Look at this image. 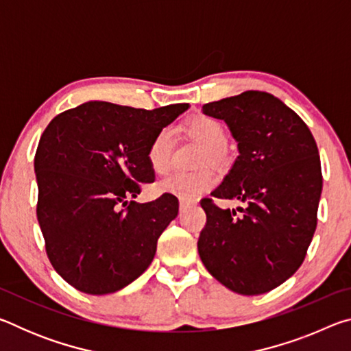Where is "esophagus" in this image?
Instances as JSON below:
<instances>
[{
	"instance_id": "1",
	"label": "esophagus",
	"mask_w": 351,
	"mask_h": 351,
	"mask_svg": "<svg viewBox=\"0 0 351 351\" xmlns=\"http://www.w3.org/2000/svg\"><path fill=\"white\" fill-rule=\"evenodd\" d=\"M190 206H193V203H190V201H180V209L181 210L187 209V207H190Z\"/></svg>"
}]
</instances>
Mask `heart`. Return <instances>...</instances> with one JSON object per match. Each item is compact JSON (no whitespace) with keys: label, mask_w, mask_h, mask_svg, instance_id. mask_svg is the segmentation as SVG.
Returning a JSON list of instances; mask_svg holds the SVG:
<instances>
[{"label":"heart","mask_w":351,"mask_h":351,"mask_svg":"<svg viewBox=\"0 0 351 351\" xmlns=\"http://www.w3.org/2000/svg\"><path fill=\"white\" fill-rule=\"evenodd\" d=\"M187 132L192 138L203 145L207 154L206 159L218 162L223 159V152L228 145V132L221 122L207 116L193 117L187 123ZM171 150H173V132L165 127L153 136L147 148V162L156 175H164L170 167ZM215 184L212 170L199 171H173L158 182L161 193L175 195L181 199H195Z\"/></svg>","instance_id":"heart-1"}]
</instances>
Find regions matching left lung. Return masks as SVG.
<instances>
[{
  "mask_svg": "<svg viewBox=\"0 0 351 351\" xmlns=\"http://www.w3.org/2000/svg\"><path fill=\"white\" fill-rule=\"evenodd\" d=\"M203 112L228 123L240 152L212 197L246 206L237 213L201 199L207 221L199 257L226 288L268 293L300 268L316 230L322 193L316 141L289 106L263 91L206 104Z\"/></svg>",
  "mask_w": 351,
  "mask_h": 351,
  "instance_id": "left-lung-1",
  "label": "left lung"
}]
</instances>
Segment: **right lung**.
Masks as SVG:
<instances>
[{
  "label": "right lung",
  "mask_w": 351,
  "mask_h": 351,
  "mask_svg": "<svg viewBox=\"0 0 351 351\" xmlns=\"http://www.w3.org/2000/svg\"><path fill=\"white\" fill-rule=\"evenodd\" d=\"M187 108L94 100L46 127L34 161L37 218L47 258L71 287L94 295L116 293L150 266L180 203L169 193L144 204L133 198L141 184L154 181L147 162L153 136Z\"/></svg>",
  "instance_id": "add662e5"
}]
</instances>
